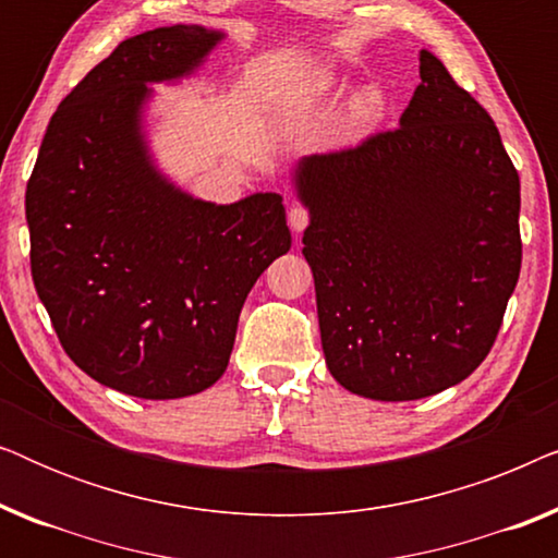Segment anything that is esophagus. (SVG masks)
I'll return each instance as SVG.
<instances>
[{
  "instance_id": "34e87169",
  "label": "esophagus",
  "mask_w": 558,
  "mask_h": 558,
  "mask_svg": "<svg viewBox=\"0 0 558 558\" xmlns=\"http://www.w3.org/2000/svg\"><path fill=\"white\" fill-rule=\"evenodd\" d=\"M310 223V210L302 208V205H294V208H289V226H292L294 233H302L304 228Z\"/></svg>"
}]
</instances>
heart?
<instances>
[{
	"label": "heart",
	"instance_id": "obj_1",
	"mask_svg": "<svg viewBox=\"0 0 558 558\" xmlns=\"http://www.w3.org/2000/svg\"><path fill=\"white\" fill-rule=\"evenodd\" d=\"M342 86H345V83H342L340 75H335L332 71H317L312 73L310 78V94L317 98L340 94ZM384 106H386V98H384V90L378 86L357 88L355 94L350 96V101L345 104V111H342V126H345L348 132H363V129L373 126L380 119Z\"/></svg>",
	"mask_w": 558,
	"mask_h": 558
}]
</instances>
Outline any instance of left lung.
Returning a JSON list of instances; mask_svg holds the SVG:
<instances>
[{
	"instance_id": "obj_1",
	"label": "left lung",
	"mask_w": 558,
	"mask_h": 558,
	"mask_svg": "<svg viewBox=\"0 0 558 558\" xmlns=\"http://www.w3.org/2000/svg\"><path fill=\"white\" fill-rule=\"evenodd\" d=\"M399 129L296 162L332 378L426 399L490 353L521 274V180L490 113L422 50Z\"/></svg>"
}]
</instances>
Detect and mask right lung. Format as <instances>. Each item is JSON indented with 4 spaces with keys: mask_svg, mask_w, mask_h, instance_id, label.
Wrapping results in <instances>:
<instances>
[{
    "mask_svg": "<svg viewBox=\"0 0 558 558\" xmlns=\"http://www.w3.org/2000/svg\"><path fill=\"white\" fill-rule=\"evenodd\" d=\"M226 33L134 35L52 113L25 193L29 266L60 345L136 399H182L226 373L243 302L292 233L279 193L193 197L149 151V83L193 75Z\"/></svg>",
    "mask_w": 558,
    "mask_h": 558,
    "instance_id": "add662e5",
    "label": "right lung"
}]
</instances>
